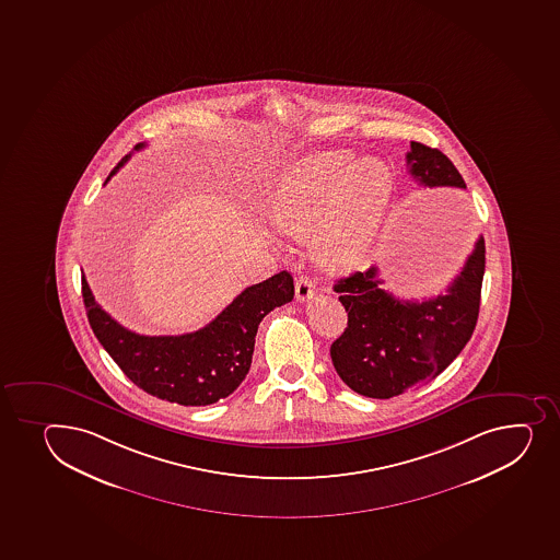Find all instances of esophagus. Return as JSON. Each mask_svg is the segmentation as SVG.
<instances>
[{
    "label": "esophagus",
    "instance_id": "1",
    "mask_svg": "<svg viewBox=\"0 0 560 560\" xmlns=\"http://www.w3.org/2000/svg\"><path fill=\"white\" fill-rule=\"evenodd\" d=\"M316 294V287L312 283L308 277H298L295 281V300L306 301L311 300L312 295Z\"/></svg>",
    "mask_w": 560,
    "mask_h": 560
}]
</instances>
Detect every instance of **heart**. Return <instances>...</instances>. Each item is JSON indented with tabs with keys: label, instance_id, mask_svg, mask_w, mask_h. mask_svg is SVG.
I'll list each match as a JSON object with an SVG mask.
<instances>
[{
	"label": "heart",
	"instance_id": "1",
	"mask_svg": "<svg viewBox=\"0 0 560 560\" xmlns=\"http://www.w3.org/2000/svg\"><path fill=\"white\" fill-rule=\"evenodd\" d=\"M386 163L347 152L305 158L284 174L271 200V217L284 235L308 241L327 270L360 265L375 244L392 202Z\"/></svg>",
	"mask_w": 560,
	"mask_h": 560
}]
</instances>
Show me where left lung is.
<instances>
[{
    "instance_id": "obj_1",
    "label": "left lung",
    "mask_w": 560,
    "mask_h": 560,
    "mask_svg": "<svg viewBox=\"0 0 560 560\" xmlns=\"http://www.w3.org/2000/svg\"><path fill=\"white\" fill-rule=\"evenodd\" d=\"M406 162L419 185L467 189L441 150L411 141ZM483 273L479 236L459 276L430 300H398L381 289L376 266L340 279L335 292L346 306L347 327L330 346L336 373L352 392L371 398L397 397L441 375L476 329Z\"/></svg>"
}]
</instances>
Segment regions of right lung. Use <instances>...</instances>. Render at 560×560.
Segmentation results:
<instances>
[{
	"mask_svg": "<svg viewBox=\"0 0 560 560\" xmlns=\"http://www.w3.org/2000/svg\"><path fill=\"white\" fill-rule=\"evenodd\" d=\"M143 147L139 143L133 150ZM128 160L130 154L106 182ZM82 300L93 335L136 386L168 402L208 406L231 395L246 378L259 324L268 312L294 300V279L289 271H279L252 284L211 324L179 336H143L125 329L97 305L84 276Z\"/></svg>",
	"mask_w": 560,
	"mask_h": 560,
	"instance_id": "add662e5",
	"label": "right lung"
}]
</instances>
